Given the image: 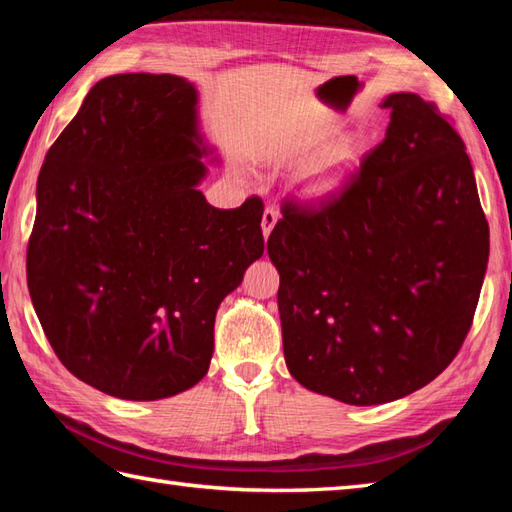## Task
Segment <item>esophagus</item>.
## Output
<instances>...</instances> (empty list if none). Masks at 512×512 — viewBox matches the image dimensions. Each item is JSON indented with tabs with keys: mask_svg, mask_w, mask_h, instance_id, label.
<instances>
[{
	"mask_svg": "<svg viewBox=\"0 0 512 512\" xmlns=\"http://www.w3.org/2000/svg\"><path fill=\"white\" fill-rule=\"evenodd\" d=\"M277 220H279V213L273 209V206H266V211H264V215H262V231H264V237H266V239H268L270 233H273V228H275Z\"/></svg>",
	"mask_w": 512,
	"mask_h": 512,
	"instance_id": "34e87169",
	"label": "esophagus"
}]
</instances>
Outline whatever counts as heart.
Here are the masks:
<instances>
[{
  "label": "heart",
  "mask_w": 512,
  "mask_h": 512,
  "mask_svg": "<svg viewBox=\"0 0 512 512\" xmlns=\"http://www.w3.org/2000/svg\"><path fill=\"white\" fill-rule=\"evenodd\" d=\"M341 127V123L336 121L332 123L330 132H336ZM358 158V145L350 138L336 140L323 154L312 162V165L306 169V173L301 176V189L308 195H325L334 191L339 184L345 180L347 173H350L352 165Z\"/></svg>",
  "instance_id": "1"
}]
</instances>
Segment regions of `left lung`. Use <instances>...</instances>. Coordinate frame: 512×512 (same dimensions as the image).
<instances>
[{"label": "left lung", "instance_id": "1", "mask_svg": "<svg viewBox=\"0 0 512 512\" xmlns=\"http://www.w3.org/2000/svg\"><path fill=\"white\" fill-rule=\"evenodd\" d=\"M385 140L319 204L286 198L268 237L290 374L347 405L431 383L471 330L488 222L449 116L389 94Z\"/></svg>", "mask_w": 512, "mask_h": 512}]
</instances>
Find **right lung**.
Returning a JSON list of instances; mask_svg holds the SVG:
<instances>
[{
	"mask_svg": "<svg viewBox=\"0 0 512 512\" xmlns=\"http://www.w3.org/2000/svg\"><path fill=\"white\" fill-rule=\"evenodd\" d=\"M195 103L182 76H107L39 171L32 306L65 369L116 398L202 380L215 312L264 255L262 198L215 209L198 191Z\"/></svg>",
	"mask_w": 512,
	"mask_h": 512,
	"instance_id": "add662e5",
	"label": "right lung"
}]
</instances>
